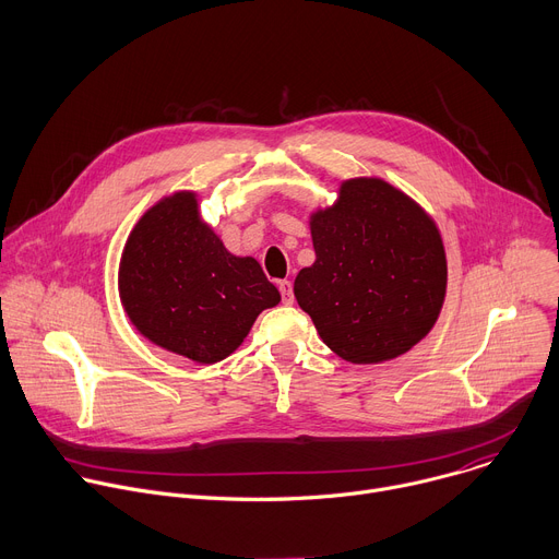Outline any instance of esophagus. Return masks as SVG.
<instances>
[{
    "mask_svg": "<svg viewBox=\"0 0 559 559\" xmlns=\"http://www.w3.org/2000/svg\"><path fill=\"white\" fill-rule=\"evenodd\" d=\"M278 289H281L283 302H285V305H292V302H294V287H292V281H278Z\"/></svg>",
    "mask_w": 559,
    "mask_h": 559,
    "instance_id": "1",
    "label": "esophagus"
}]
</instances>
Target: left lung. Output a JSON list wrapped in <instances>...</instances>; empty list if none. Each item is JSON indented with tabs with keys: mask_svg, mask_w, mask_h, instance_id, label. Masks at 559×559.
<instances>
[{
	"mask_svg": "<svg viewBox=\"0 0 559 559\" xmlns=\"http://www.w3.org/2000/svg\"><path fill=\"white\" fill-rule=\"evenodd\" d=\"M309 228L316 261L298 272L294 296L335 355L380 364L430 333L448 261L435 219L415 200L380 177L344 179Z\"/></svg>",
	"mask_w": 559,
	"mask_h": 559,
	"instance_id": "obj_1",
	"label": "left lung"
}]
</instances>
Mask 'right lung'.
I'll use <instances>...</instances> for the list:
<instances>
[{
	"instance_id": "add662e5",
	"label": "right lung",
	"mask_w": 559,
	"mask_h": 559,
	"mask_svg": "<svg viewBox=\"0 0 559 559\" xmlns=\"http://www.w3.org/2000/svg\"><path fill=\"white\" fill-rule=\"evenodd\" d=\"M118 292L131 324L153 344L200 364L239 348L278 289L252 257H235L202 222L198 195L179 191L133 226Z\"/></svg>"
}]
</instances>
